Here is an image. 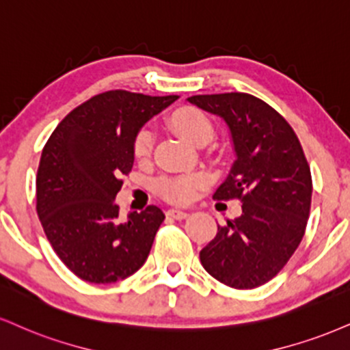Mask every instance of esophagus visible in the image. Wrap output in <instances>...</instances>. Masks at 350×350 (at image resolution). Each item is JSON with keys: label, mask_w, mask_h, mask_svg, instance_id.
I'll return each instance as SVG.
<instances>
[{"label": "esophagus", "mask_w": 350, "mask_h": 350, "mask_svg": "<svg viewBox=\"0 0 350 350\" xmlns=\"http://www.w3.org/2000/svg\"><path fill=\"white\" fill-rule=\"evenodd\" d=\"M166 215L170 218H174V220H184V218L189 217L187 212H183V210H176V208H171L167 210Z\"/></svg>", "instance_id": "obj_1"}]
</instances>
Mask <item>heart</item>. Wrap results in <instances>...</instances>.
Segmentation results:
<instances>
[{
    "label": "heart",
    "instance_id": "1",
    "mask_svg": "<svg viewBox=\"0 0 350 350\" xmlns=\"http://www.w3.org/2000/svg\"><path fill=\"white\" fill-rule=\"evenodd\" d=\"M167 125L193 145H204L210 142L215 133L212 120L196 107H179L167 117ZM154 135L148 127H143L135 133L132 151L137 161H148L153 153ZM205 184L202 174L163 176L157 180V192L159 197L174 205L189 204L197 191Z\"/></svg>",
    "mask_w": 350,
    "mask_h": 350
}]
</instances>
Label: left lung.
Segmentation results:
<instances>
[{"label":"left lung","instance_id":"1","mask_svg":"<svg viewBox=\"0 0 350 350\" xmlns=\"http://www.w3.org/2000/svg\"><path fill=\"white\" fill-rule=\"evenodd\" d=\"M189 103L230 127L237 161L213 193L241 200L243 213L218 225L200 251L210 275L231 288H256L279 273L297 251L311 207L310 164L290 124L247 92L199 94Z\"/></svg>","mask_w":350,"mask_h":350}]
</instances>
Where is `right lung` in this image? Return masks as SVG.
Segmentation results:
<instances>
[{
  "instance_id": "right-lung-1",
  "label": "right lung",
  "mask_w": 350,
  "mask_h": 350,
  "mask_svg": "<svg viewBox=\"0 0 350 350\" xmlns=\"http://www.w3.org/2000/svg\"><path fill=\"white\" fill-rule=\"evenodd\" d=\"M178 96L113 90L63 119L42 150L37 215L62 262L79 279L112 284L137 272L164 220L157 205L122 220L113 204L133 166L135 133Z\"/></svg>"
}]
</instances>
